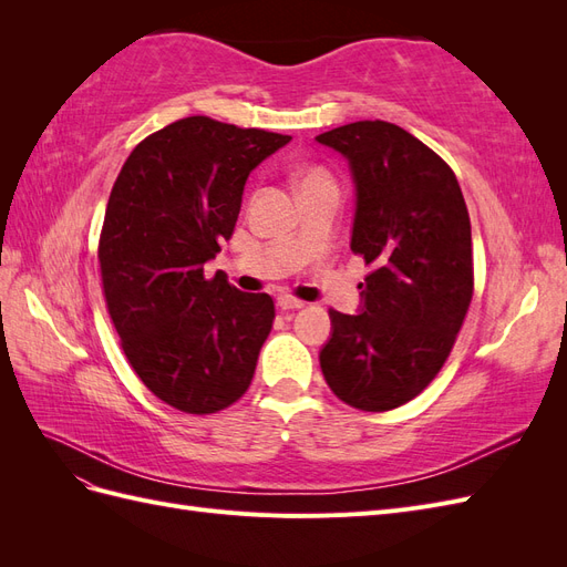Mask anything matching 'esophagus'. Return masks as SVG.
<instances>
[{
    "mask_svg": "<svg viewBox=\"0 0 567 567\" xmlns=\"http://www.w3.org/2000/svg\"><path fill=\"white\" fill-rule=\"evenodd\" d=\"M277 302H279L281 310H300V307H305V302L293 298V296H279Z\"/></svg>",
    "mask_w": 567,
    "mask_h": 567,
    "instance_id": "1",
    "label": "esophagus"
}]
</instances>
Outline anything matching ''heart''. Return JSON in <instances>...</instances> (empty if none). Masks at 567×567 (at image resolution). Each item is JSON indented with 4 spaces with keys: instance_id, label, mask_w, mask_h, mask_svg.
Wrapping results in <instances>:
<instances>
[{
    "instance_id": "obj_1",
    "label": "heart",
    "mask_w": 567,
    "mask_h": 567,
    "mask_svg": "<svg viewBox=\"0 0 567 567\" xmlns=\"http://www.w3.org/2000/svg\"><path fill=\"white\" fill-rule=\"evenodd\" d=\"M321 179H331V177H329V173H326V169H321V167H312V169H307V173H302V177H300V186H305V184H312V182H321Z\"/></svg>"
}]
</instances>
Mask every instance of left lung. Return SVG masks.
<instances>
[{
	"instance_id": "left-lung-1",
	"label": "left lung",
	"mask_w": 567,
	"mask_h": 567,
	"mask_svg": "<svg viewBox=\"0 0 567 567\" xmlns=\"http://www.w3.org/2000/svg\"><path fill=\"white\" fill-rule=\"evenodd\" d=\"M317 142L348 158L357 186L352 252L373 269L359 315L329 310L319 362L338 400L390 411L421 394L456 342L473 298L466 200L433 148L385 120H359Z\"/></svg>"
}]
</instances>
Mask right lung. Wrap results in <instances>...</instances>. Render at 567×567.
Here are the masks:
<instances>
[{"label":"right lung","instance_id":"right-lung-1","mask_svg":"<svg viewBox=\"0 0 567 567\" xmlns=\"http://www.w3.org/2000/svg\"><path fill=\"white\" fill-rule=\"evenodd\" d=\"M288 134L182 117L134 146L99 236L101 284L134 373L184 414L244 398L274 323L267 293H244L203 265L229 241L250 169Z\"/></svg>","mask_w":567,"mask_h":567}]
</instances>
